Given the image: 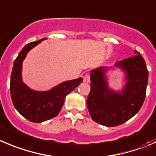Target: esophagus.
<instances>
[{
  "label": "esophagus",
  "instance_id": "1",
  "mask_svg": "<svg viewBox=\"0 0 156 156\" xmlns=\"http://www.w3.org/2000/svg\"><path fill=\"white\" fill-rule=\"evenodd\" d=\"M83 81H84V82L85 83L90 82V75H89L88 74H86V75H84V80H83Z\"/></svg>",
  "mask_w": 156,
  "mask_h": 156
}]
</instances>
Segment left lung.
<instances>
[{
    "instance_id": "obj_1",
    "label": "left lung",
    "mask_w": 156,
    "mask_h": 156,
    "mask_svg": "<svg viewBox=\"0 0 156 156\" xmlns=\"http://www.w3.org/2000/svg\"><path fill=\"white\" fill-rule=\"evenodd\" d=\"M135 56L115 63L126 72V84L120 92L109 88L105 72L100 67L90 72V90L87 106L92 120L105 126H116L138 113L146 98L148 72L146 62L138 51Z\"/></svg>"
}]
</instances>
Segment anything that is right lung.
<instances>
[{
	"label": "right lung",
	"mask_w": 156,
	"mask_h": 156,
	"mask_svg": "<svg viewBox=\"0 0 156 156\" xmlns=\"http://www.w3.org/2000/svg\"><path fill=\"white\" fill-rule=\"evenodd\" d=\"M45 38L28 43L20 51L13 63L10 90L13 106L23 117L33 123H42L56 116L64 104L66 95L78 87L82 78L65 81L47 91H36L22 81V63L27 52Z\"/></svg>",
	"instance_id": "add662e5"
}]
</instances>
